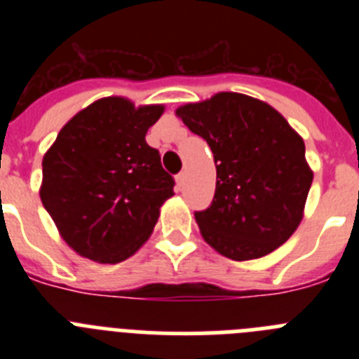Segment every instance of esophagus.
<instances>
[{"instance_id":"obj_1","label":"esophagus","mask_w":359,"mask_h":359,"mask_svg":"<svg viewBox=\"0 0 359 359\" xmlns=\"http://www.w3.org/2000/svg\"><path fill=\"white\" fill-rule=\"evenodd\" d=\"M183 187H185V172H180L176 176V189L183 190Z\"/></svg>"}]
</instances>
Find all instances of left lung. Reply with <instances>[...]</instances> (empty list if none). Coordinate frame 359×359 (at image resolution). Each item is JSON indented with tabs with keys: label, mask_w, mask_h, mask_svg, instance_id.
<instances>
[{
	"label": "left lung",
	"mask_w": 359,
	"mask_h": 359,
	"mask_svg": "<svg viewBox=\"0 0 359 359\" xmlns=\"http://www.w3.org/2000/svg\"><path fill=\"white\" fill-rule=\"evenodd\" d=\"M176 116L214 154V201L196 212L205 243L233 261L259 259L286 243L313 183L302 136L268 102L233 91L183 104Z\"/></svg>",
	"instance_id": "left-lung-1"
}]
</instances>
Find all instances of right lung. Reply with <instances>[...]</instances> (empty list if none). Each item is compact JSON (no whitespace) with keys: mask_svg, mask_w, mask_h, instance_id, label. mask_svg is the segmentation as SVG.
<instances>
[{"mask_svg":"<svg viewBox=\"0 0 359 359\" xmlns=\"http://www.w3.org/2000/svg\"><path fill=\"white\" fill-rule=\"evenodd\" d=\"M163 104L104 97L65 123L43 156L39 196L81 257L116 264L147 243L174 180L145 142Z\"/></svg>","mask_w":359,"mask_h":359,"instance_id":"right-lung-1","label":"right lung"}]
</instances>
